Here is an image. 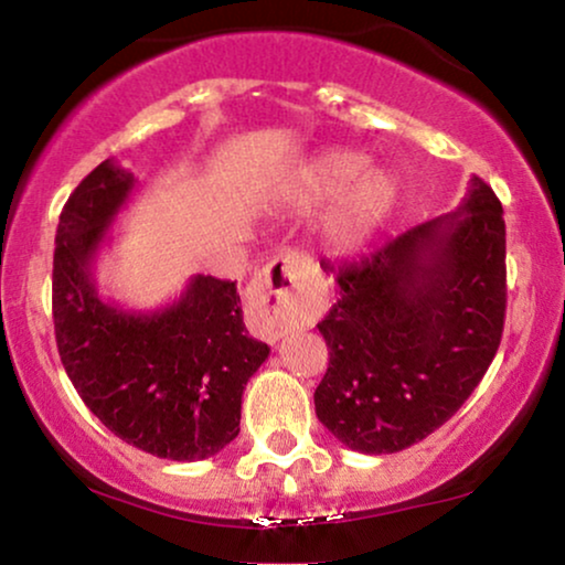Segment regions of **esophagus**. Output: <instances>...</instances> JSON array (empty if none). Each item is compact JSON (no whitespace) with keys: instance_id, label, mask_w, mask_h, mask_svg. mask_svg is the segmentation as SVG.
<instances>
[{"instance_id":"esophagus-1","label":"esophagus","mask_w":565,"mask_h":565,"mask_svg":"<svg viewBox=\"0 0 565 565\" xmlns=\"http://www.w3.org/2000/svg\"><path fill=\"white\" fill-rule=\"evenodd\" d=\"M310 270V260L297 250H284L260 268L253 278V310L258 315L260 333L278 341L299 318L295 287Z\"/></svg>"}]
</instances>
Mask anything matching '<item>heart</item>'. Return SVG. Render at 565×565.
Segmentation results:
<instances>
[{
    "label": "heart",
    "instance_id": "heart-1",
    "mask_svg": "<svg viewBox=\"0 0 565 565\" xmlns=\"http://www.w3.org/2000/svg\"><path fill=\"white\" fill-rule=\"evenodd\" d=\"M361 162H364V157L356 152H343V149L318 157L299 175L297 201L299 204H315V201L326 199L361 168ZM395 201L397 185L385 170H361L345 184L326 216L328 245L341 253L356 250L387 222V216L395 209Z\"/></svg>",
    "mask_w": 565,
    "mask_h": 565
}]
</instances>
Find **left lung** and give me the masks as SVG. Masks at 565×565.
<instances>
[{
    "label": "left lung",
    "instance_id": "1",
    "mask_svg": "<svg viewBox=\"0 0 565 565\" xmlns=\"http://www.w3.org/2000/svg\"><path fill=\"white\" fill-rule=\"evenodd\" d=\"M320 266L341 295L318 322L330 364L315 413L353 452H401L460 411L499 351L501 201L472 175L457 212L418 224L370 258Z\"/></svg>",
    "mask_w": 565,
    "mask_h": 565
}]
</instances>
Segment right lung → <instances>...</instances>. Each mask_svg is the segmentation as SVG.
<instances>
[{
  "label": "right lung",
  "mask_w": 565,
  "mask_h": 565,
  "mask_svg": "<svg viewBox=\"0 0 565 565\" xmlns=\"http://www.w3.org/2000/svg\"><path fill=\"white\" fill-rule=\"evenodd\" d=\"M137 183L134 172L105 160L58 216V356L87 408L118 439L164 460L199 462L239 434L245 385L270 349L247 335L235 281L195 274L175 302L147 312L97 295V253Z\"/></svg>",
  "instance_id": "obj_1"
}]
</instances>
